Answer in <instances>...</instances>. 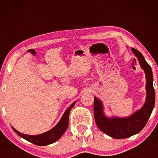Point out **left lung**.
I'll list each match as a JSON object with an SVG mask.
<instances>
[{
  "instance_id": "8db88e82",
  "label": "left lung",
  "mask_w": 158,
  "mask_h": 158,
  "mask_svg": "<svg viewBox=\"0 0 158 158\" xmlns=\"http://www.w3.org/2000/svg\"><path fill=\"white\" fill-rule=\"evenodd\" d=\"M146 75V97L144 105L139 110L127 117H109L104 111L102 102L94 97V116L96 125L101 131L114 139L130 137L140 132L145 126L155 106L156 93L153 88V76L151 66L138 50L132 48Z\"/></svg>"
}]
</instances>
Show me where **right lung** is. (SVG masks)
Returning a JSON list of instances; mask_svg holds the SVG:
<instances>
[{
  "mask_svg": "<svg viewBox=\"0 0 158 158\" xmlns=\"http://www.w3.org/2000/svg\"><path fill=\"white\" fill-rule=\"evenodd\" d=\"M76 102L77 101L74 102L69 106V108L66 109L65 113L63 114L62 117H61L60 121L58 122L52 129L47 131L46 132L37 135H29L19 132V131L15 129L13 127H12V129L14 130L15 132L17 133L19 136H20L21 137L30 141L31 143L35 144V145L42 146L52 144L59 139L62 137L63 134L65 133L69 124V112H70L71 109L73 107L74 105H75Z\"/></svg>",
  "mask_w": 158,
  "mask_h": 158,
  "instance_id": "1",
  "label": "right lung"
}]
</instances>
